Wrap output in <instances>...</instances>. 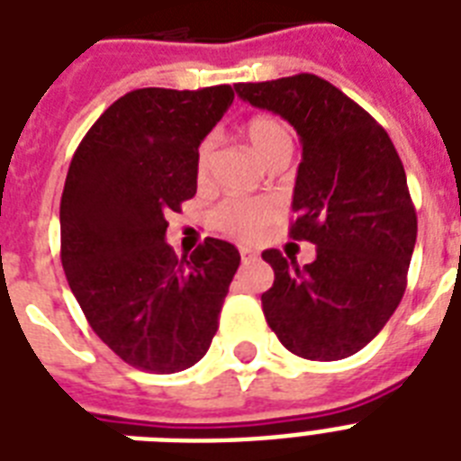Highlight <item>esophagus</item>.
<instances>
[{"instance_id":"esophagus-1","label":"esophagus","mask_w":461,"mask_h":461,"mask_svg":"<svg viewBox=\"0 0 461 461\" xmlns=\"http://www.w3.org/2000/svg\"><path fill=\"white\" fill-rule=\"evenodd\" d=\"M239 253H241L244 263L246 260H256V251H253V249H249V246H241V249H239Z\"/></svg>"}]
</instances>
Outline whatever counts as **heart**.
I'll use <instances>...</instances> for the list:
<instances>
[{"mask_svg": "<svg viewBox=\"0 0 461 461\" xmlns=\"http://www.w3.org/2000/svg\"><path fill=\"white\" fill-rule=\"evenodd\" d=\"M246 143L263 165L289 159L292 136L285 122L273 114H256L241 129ZM210 140H203L195 150V181L205 184L210 174ZM280 205L273 198H230L215 210V227L237 241H256L270 230Z\"/></svg>", "mask_w": 461, "mask_h": 461, "instance_id": "1", "label": "heart"}]
</instances>
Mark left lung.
<instances>
[{
    "instance_id": "obj_1",
    "label": "left lung",
    "mask_w": 461,
    "mask_h": 461,
    "mask_svg": "<svg viewBox=\"0 0 461 461\" xmlns=\"http://www.w3.org/2000/svg\"><path fill=\"white\" fill-rule=\"evenodd\" d=\"M234 90L287 119L303 146L289 237L315 244V260L302 267L277 249L263 251L275 270L260 296L267 325L296 357H351L385 328L407 289L416 210L404 165L385 129L321 76Z\"/></svg>"
}]
</instances>
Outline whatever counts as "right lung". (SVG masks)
<instances>
[{
    "mask_svg": "<svg viewBox=\"0 0 461 461\" xmlns=\"http://www.w3.org/2000/svg\"><path fill=\"white\" fill-rule=\"evenodd\" d=\"M231 100V86L131 90L68 165L59 208L68 287L93 332L139 371L191 368L220 325L241 256L208 237L176 258L165 231L195 195V150Z\"/></svg>",
    "mask_w": 461,
    "mask_h": 461,
    "instance_id": "obj_1",
    "label": "right lung"
}]
</instances>
